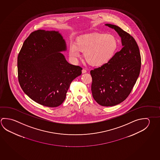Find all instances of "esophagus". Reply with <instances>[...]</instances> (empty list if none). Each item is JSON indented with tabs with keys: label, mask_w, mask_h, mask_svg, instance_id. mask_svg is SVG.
Returning <instances> with one entry per match:
<instances>
[{
	"label": "esophagus",
	"mask_w": 160,
	"mask_h": 160,
	"mask_svg": "<svg viewBox=\"0 0 160 160\" xmlns=\"http://www.w3.org/2000/svg\"><path fill=\"white\" fill-rule=\"evenodd\" d=\"M87 72V70H85V69H82V73H86Z\"/></svg>",
	"instance_id": "1"
}]
</instances>
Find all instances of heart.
I'll use <instances>...</instances> for the list:
<instances>
[{"instance_id":"b5f03b06","label":"heart","mask_w":160,"mask_h":160,"mask_svg":"<svg viewBox=\"0 0 160 160\" xmlns=\"http://www.w3.org/2000/svg\"><path fill=\"white\" fill-rule=\"evenodd\" d=\"M118 47V40L113 35L97 34L78 39L76 44H71L69 53L71 57L77 58L80 55L79 51L84 52V58L88 63L100 66L112 59Z\"/></svg>"}]
</instances>
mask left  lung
Wrapping results in <instances>:
<instances>
[{"label":"left lung","mask_w":160,"mask_h":160,"mask_svg":"<svg viewBox=\"0 0 160 160\" xmlns=\"http://www.w3.org/2000/svg\"><path fill=\"white\" fill-rule=\"evenodd\" d=\"M121 38L123 47L112 59L90 71L92 97L102 106H113L125 101L140 73L141 57L134 38L118 26L106 24Z\"/></svg>","instance_id":"8db88e82"}]
</instances>
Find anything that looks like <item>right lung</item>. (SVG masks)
<instances>
[{
    "instance_id": "1",
    "label": "right lung",
    "mask_w": 160,
    "mask_h": 160,
    "mask_svg": "<svg viewBox=\"0 0 160 160\" xmlns=\"http://www.w3.org/2000/svg\"><path fill=\"white\" fill-rule=\"evenodd\" d=\"M65 40L58 31L38 30L25 40L18 56V79L26 94L38 103L59 106L82 68L71 65L60 52Z\"/></svg>"
}]
</instances>
